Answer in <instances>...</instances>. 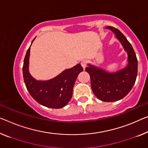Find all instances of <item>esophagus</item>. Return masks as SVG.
Segmentation results:
<instances>
[{
	"instance_id": "1",
	"label": "esophagus",
	"mask_w": 148,
	"mask_h": 148,
	"mask_svg": "<svg viewBox=\"0 0 148 148\" xmlns=\"http://www.w3.org/2000/svg\"><path fill=\"white\" fill-rule=\"evenodd\" d=\"M87 61L86 60H83V61H81V65H82V67H83V69H85L86 68V67H87Z\"/></svg>"
}]
</instances>
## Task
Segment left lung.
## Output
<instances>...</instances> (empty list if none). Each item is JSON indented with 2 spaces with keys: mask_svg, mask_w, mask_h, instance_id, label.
Listing matches in <instances>:
<instances>
[{
  "mask_svg": "<svg viewBox=\"0 0 148 148\" xmlns=\"http://www.w3.org/2000/svg\"><path fill=\"white\" fill-rule=\"evenodd\" d=\"M114 34L128 54V64L116 72H108L88 63L86 71L90 77L91 88L95 96L104 102H114L126 96L134 85L138 75V60L135 51L121 32L112 26L106 27Z\"/></svg>",
  "mask_w": 148,
  "mask_h": 148,
  "instance_id": "1",
  "label": "left lung"
}]
</instances>
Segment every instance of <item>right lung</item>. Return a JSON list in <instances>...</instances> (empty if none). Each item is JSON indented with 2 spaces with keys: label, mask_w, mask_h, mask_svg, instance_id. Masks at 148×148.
Returning <instances> with one entry per match:
<instances>
[{
  "label": "right lung",
  "mask_w": 148,
  "mask_h": 148,
  "mask_svg": "<svg viewBox=\"0 0 148 148\" xmlns=\"http://www.w3.org/2000/svg\"><path fill=\"white\" fill-rule=\"evenodd\" d=\"M29 53L30 47L26 52L22 68L24 83L29 93L35 101L43 106L52 108H63L71 100L77 77L83 71V68L79 63L64 70L53 79L38 81L29 72Z\"/></svg>",
  "instance_id": "1"
}]
</instances>
